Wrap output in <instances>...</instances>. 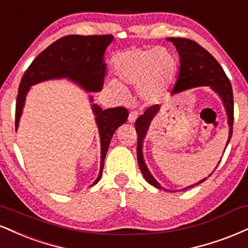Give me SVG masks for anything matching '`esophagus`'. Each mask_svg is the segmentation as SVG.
I'll list each match as a JSON object with an SVG mask.
<instances>
[{
	"label": "esophagus",
	"mask_w": 248,
	"mask_h": 248,
	"mask_svg": "<svg viewBox=\"0 0 248 248\" xmlns=\"http://www.w3.org/2000/svg\"><path fill=\"white\" fill-rule=\"evenodd\" d=\"M137 116H139V112H137V111H130L129 116H128V120H129V122H135Z\"/></svg>",
	"instance_id": "1"
}]
</instances>
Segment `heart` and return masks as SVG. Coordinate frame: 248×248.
I'll return each mask as SVG.
<instances>
[{
	"label": "heart",
	"instance_id": "obj_1",
	"mask_svg": "<svg viewBox=\"0 0 248 248\" xmlns=\"http://www.w3.org/2000/svg\"><path fill=\"white\" fill-rule=\"evenodd\" d=\"M114 70L124 85L140 88V95L148 103H155L171 84L178 69L177 59L171 50L163 47H133L115 55ZM111 80L109 86L121 97H126L124 86Z\"/></svg>",
	"mask_w": 248,
	"mask_h": 248
}]
</instances>
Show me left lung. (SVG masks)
I'll use <instances>...</instances> for the list:
<instances>
[{
  "label": "left lung",
  "mask_w": 248,
  "mask_h": 248,
  "mask_svg": "<svg viewBox=\"0 0 248 248\" xmlns=\"http://www.w3.org/2000/svg\"><path fill=\"white\" fill-rule=\"evenodd\" d=\"M168 40L173 43L178 50L179 56H180V69H179L177 82L173 86L172 94L179 93L187 89L196 88V86H210L220 97L224 104L226 114H228V124L230 128L229 139L226 142V147H228L232 136V127H233V93H232L230 79L225 75L224 70L217 62V60L207 49L200 46L198 43L186 38H168ZM159 109L160 106L158 104L148 107L144 114L137 118L135 129L137 133V160H139L140 170L149 184L153 185L156 188L163 189V187L157 183L156 179L151 175L150 171L148 170L142 154L143 140L145 139L149 126L157 113L159 112ZM205 179L207 178L202 179L195 185L203 183ZM190 187L193 186L186 187L184 189L190 188Z\"/></svg>",
  "instance_id": "left-lung-1"
}]
</instances>
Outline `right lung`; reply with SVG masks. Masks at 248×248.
I'll return each instance as SVG.
<instances>
[{
  "instance_id": "add662e5",
  "label": "right lung",
  "mask_w": 248,
  "mask_h": 248,
  "mask_svg": "<svg viewBox=\"0 0 248 248\" xmlns=\"http://www.w3.org/2000/svg\"><path fill=\"white\" fill-rule=\"evenodd\" d=\"M112 34L105 35H65L33 60L22 77L16 101V119L15 126L18 128L25 97L32 85L48 79L68 78L89 92H99L103 89L106 64L104 63V53L113 40ZM93 98L90 97V101ZM100 135V171L95 179V185L103 174L104 160L108 150L113 134L118 127L127 121L128 109L124 107L101 109L97 104L92 105Z\"/></svg>"
}]
</instances>
